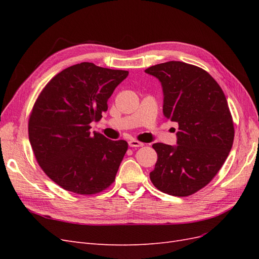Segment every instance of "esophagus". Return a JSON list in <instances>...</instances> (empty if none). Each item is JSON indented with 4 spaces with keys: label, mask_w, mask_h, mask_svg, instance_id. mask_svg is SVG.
Listing matches in <instances>:
<instances>
[{
    "label": "esophagus",
    "mask_w": 259,
    "mask_h": 259,
    "mask_svg": "<svg viewBox=\"0 0 259 259\" xmlns=\"http://www.w3.org/2000/svg\"><path fill=\"white\" fill-rule=\"evenodd\" d=\"M128 145H130V147H135V148H137V147H143V146H144L143 143L138 142V140H136V139H131L130 142H128Z\"/></svg>",
    "instance_id": "34e87169"
}]
</instances>
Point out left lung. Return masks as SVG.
I'll list each match as a JSON object with an SVG mask.
<instances>
[{
  "label": "left lung",
  "instance_id": "obj_1",
  "mask_svg": "<svg viewBox=\"0 0 259 259\" xmlns=\"http://www.w3.org/2000/svg\"><path fill=\"white\" fill-rule=\"evenodd\" d=\"M145 72L161 82L164 116L178 124L177 146L152 145L158 161L150 179L164 193L188 197L216 176L231 150L228 103L218 83L197 66L167 61Z\"/></svg>",
  "mask_w": 259,
  "mask_h": 259
}]
</instances>
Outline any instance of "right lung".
Wrapping results in <instances>:
<instances>
[{
  "mask_svg": "<svg viewBox=\"0 0 259 259\" xmlns=\"http://www.w3.org/2000/svg\"><path fill=\"white\" fill-rule=\"evenodd\" d=\"M128 71L81 62L55 75L29 117V140L38 165L54 183L90 195L115 179L127 150L125 140L90 132L108 110L107 101Z\"/></svg>",
  "mask_w": 259,
  "mask_h": 259,
  "instance_id": "1",
  "label": "right lung"
}]
</instances>
